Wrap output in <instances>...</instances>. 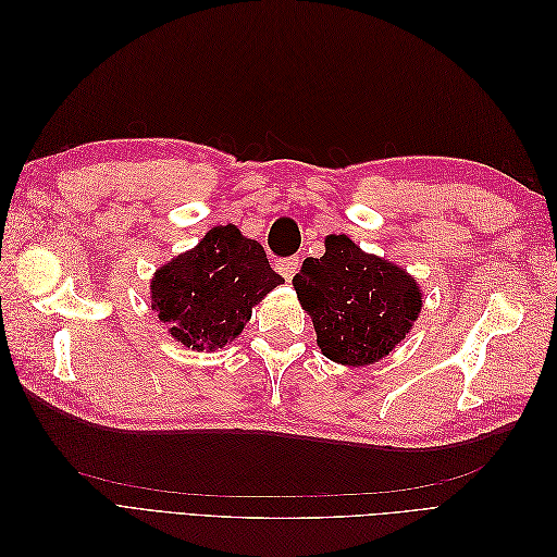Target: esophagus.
<instances>
[{"instance_id": "1", "label": "esophagus", "mask_w": 557, "mask_h": 557, "mask_svg": "<svg viewBox=\"0 0 557 557\" xmlns=\"http://www.w3.org/2000/svg\"><path fill=\"white\" fill-rule=\"evenodd\" d=\"M276 269H278V274H281L285 281H293V276L297 274V269H299V258H297V256L283 258V260L276 262Z\"/></svg>"}]
</instances>
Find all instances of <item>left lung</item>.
I'll return each instance as SVG.
<instances>
[{
    "instance_id": "obj_1",
    "label": "left lung",
    "mask_w": 557,
    "mask_h": 557,
    "mask_svg": "<svg viewBox=\"0 0 557 557\" xmlns=\"http://www.w3.org/2000/svg\"><path fill=\"white\" fill-rule=\"evenodd\" d=\"M293 285L323 356L348 367L385 358L423 307L418 283L404 269L367 256L346 234H330L325 256L307 258Z\"/></svg>"
}]
</instances>
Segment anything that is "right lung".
I'll use <instances>...</instances> for the list:
<instances>
[{
    "mask_svg": "<svg viewBox=\"0 0 557 557\" xmlns=\"http://www.w3.org/2000/svg\"><path fill=\"white\" fill-rule=\"evenodd\" d=\"M281 283L258 242L246 239L234 225H221L158 269L150 293L160 323L174 339L211 350L237 339L250 309Z\"/></svg>",
    "mask_w": 557,
    "mask_h": 557,
    "instance_id": "right-lung-1",
    "label": "right lung"
}]
</instances>
